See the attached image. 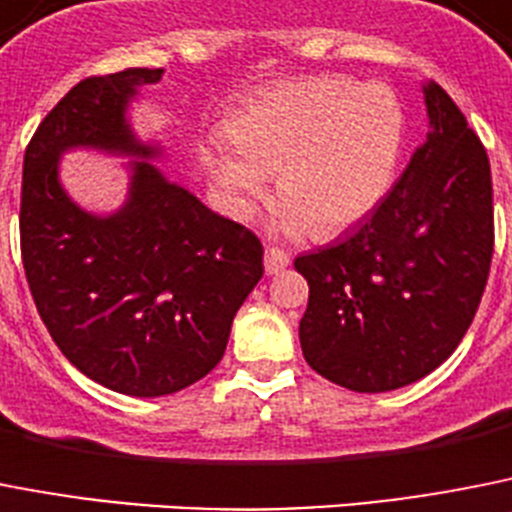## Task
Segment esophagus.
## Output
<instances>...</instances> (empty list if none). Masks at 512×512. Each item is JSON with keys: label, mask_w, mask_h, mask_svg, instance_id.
<instances>
[{"label": "esophagus", "mask_w": 512, "mask_h": 512, "mask_svg": "<svg viewBox=\"0 0 512 512\" xmlns=\"http://www.w3.org/2000/svg\"><path fill=\"white\" fill-rule=\"evenodd\" d=\"M288 255L283 250H278V247H268L265 250V273L268 275H275L281 273V270L288 268Z\"/></svg>", "instance_id": "34e87169"}]
</instances>
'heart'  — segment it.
I'll list each match as a JSON object with an SVG mask.
<instances>
[{
	"instance_id": "b5f03b06",
	"label": "heart",
	"mask_w": 512,
	"mask_h": 512,
	"mask_svg": "<svg viewBox=\"0 0 512 512\" xmlns=\"http://www.w3.org/2000/svg\"><path fill=\"white\" fill-rule=\"evenodd\" d=\"M203 146V170L221 211L247 219L268 177L286 234L330 237L366 219L389 193L404 144V113L381 84L314 77L247 102Z\"/></svg>"
}]
</instances>
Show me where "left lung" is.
I'll use <instances>...</instances> for the list:
<instances>
[{
    "label": "left lung",
    "mask_w": 512,
    "mask_h": 512,
    "mask_svg": "<svg viewBox=\"0 0 512 512\" xmlns=\"http://www.w3.org/2000/svg\"><path fill=\"white\" fill-rule=\"evenodd\" d=\"M430 133L350 234L296 257L309 283L304 358L350 391H394L441 366L490 275V159L441 84H422Z\"/></svg>",
    "instance_id": "obj_1"
}]
</instances>
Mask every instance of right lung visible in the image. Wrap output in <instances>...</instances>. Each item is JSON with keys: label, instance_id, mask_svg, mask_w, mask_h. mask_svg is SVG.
Segmentation results:
<instances>
[{"label": "right lung", "instance_id": "right-lung-1", "mask_svg": "<svg viewBox=\"0 0 512 512\" xmlns=\"http://www.w3.org/2000/svg\"><path fill=\"white\" fill-rule=\"evenodd\" d=\"M164 69L82 79L25 149L20 250L53 342L87 379L128 397H164L224 358L231 322L262 278L250 229L203 206L151 159L128 105ZM71 148L131 156L129 198L100 217L70 201L58 162Z\"/></svg>", "mask_w": 512, "mask_h": 512}]
</instances>
